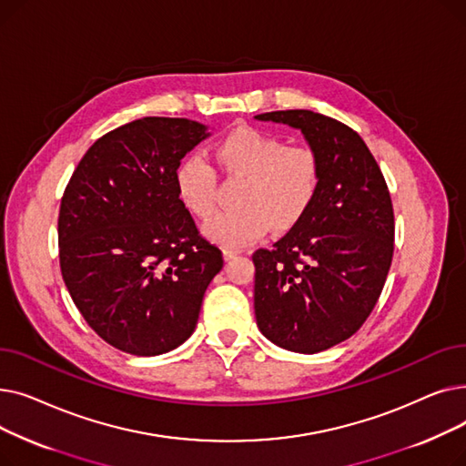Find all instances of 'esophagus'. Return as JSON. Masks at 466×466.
Returning <instances> with one entry per match:
<instances>
[{
    "instance_id": "1",
    "label": "esophagus",
    "mask_w": 466,
    "mask_h": 466,
    "mask_svg": "<svg viewBox=\"0 0 466 466\" xmlns=\"http://www.w3.org/2000/svg\"><path fill=\"white\" fill-rule=\"evenodd\" d=\"M239 253H241V249H234V248H225V249H223V255H225V258H227V260H230V258L238 257Z\"/></svg>"
}]
</instances>
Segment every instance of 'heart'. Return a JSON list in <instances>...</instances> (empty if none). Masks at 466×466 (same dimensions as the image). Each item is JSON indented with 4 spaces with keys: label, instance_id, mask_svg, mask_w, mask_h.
Masks as SVG:
<instances>
[{
    "label": "heart",
    "instance_id": "heart-1",
    "mask_svg": "<svg viewBox=\"0 0 466 466\" xmlns=\"http://www.w3.org/2000/svg\"><path fill=\"white\" fill-rule=\"evenodd\" d=\"M227 176L243 177L236 211L217 215L206 234L227 248H239L272 228H289L311 206L321 185V160L309 147H289L285 139L251 127H238L213 147ZM183 206L198 218L217 209V174L202 157L185 158L176 171Z\"/></svg>",
    "mask_w": 466,
    "mask_h": 466
}]
</instances>
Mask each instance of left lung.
<instances>
[{
	"mask_svg": "<svg viewBox=\"0 0 466 466\" xmlns=\"http://www.w3.org/2000/svg\"><path fill=\"white\" fill-rule=\"evenodd\" d=\"M304 134L321 160L311 206L272 249H257L255 315L276 346L319 353L351 338L372 313L395 249L393 202L362 137L308 109L255 116Z\"/></svg>",
	"mask_w": 466,
	"mask_h": 466,
	"instance_id": "1",
	"label": "left lung"
}]
</instances>
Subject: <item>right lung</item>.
I'll use <instances>...</instances> for the list:
<instances>
[{"label":"right lung","instance_id":"add662e5","mask_svg":"<svg viewBox=\"0 0 466 466\" xmlns=\"http://www.w3.org/2000/svg\"><path fill=\"white\" fill-rule=\"evenodd\" d=\"M208 136L188 118H137L94 141L64 190V283L90 329L125 353L179 348L223 268L176 187L181 158Z\"/></svg>","mask_w":466,"mask_h":466}]
</instances>
